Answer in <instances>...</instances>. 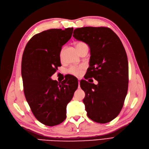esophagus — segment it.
I'll use <instances>...</instances> for the list:
<instances>
[{
	"instance_id": "1",
	"label": "esophagus",
	"mask_w": 149,
	"mask_h": 149,
	"mask_svg": "<svg viewBox=\"0 0 149 149\" xmlns=\"http://www.w3.org/2000/svg\"><path fill=\"white\" fill-rule=\"evenodd\" d=\"M78 85H79V88H80V82H79V79H78Z\"/></svg>"
}]
</instances>
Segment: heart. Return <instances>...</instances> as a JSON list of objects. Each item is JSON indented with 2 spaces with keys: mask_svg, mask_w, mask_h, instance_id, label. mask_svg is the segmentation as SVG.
Masks as SVG:
<instances>
[{
  "mask_svg": "<svg viewBox=\"0 0 149 149\" xmlns=\"http://www.w3.org/2000/svg\"><path fill=\"white\" fill-rule=\"evenodd\" d=\"M85 43L83 42H76L75 43V46L77 48L78 51L79 49L82 48L83 46L86 45ZM61 55V53H60V56ZM83 68V66L82 65H79V66H73L70 67V68L68 70V73L72 74V75H74V76H79L82 73V70Z\"/></svg>",
  "mask_w": 149,
  "mask_h": 149,
  "instance_id": "1",
  "label": "heart"
}]
</instances>
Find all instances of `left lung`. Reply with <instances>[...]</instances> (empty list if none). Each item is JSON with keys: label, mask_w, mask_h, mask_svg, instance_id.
I'll list each match as a JSON object with an SVG mask.
<instances>
[{"label": "left lung", "mask_w": 149, "mask_h": 149, "mask_svg": "<svg viewBox=\"0 0 149 149\" xmlns=\"http://www.w3.org/2000/svg\"><path fill=\"white\" fill-rule=\"evenodd\" d=\"M73 36L90 48L85 79L93 78L98 81L97 84L80 81L85 93L83 102L87 115L96 123H109L120 113L127 93L129 66L124 47L118 36L108 27L76 29Z\"/></svg>", "instance_id": "1"}]
</instances>
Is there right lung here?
Masks as SVG:
<instances>
[{"label":"right lung","instance_id":"add662e5","mask_svg":"<svg viewBox=\"0 0 149 149\" xmlns=\"http://www.w3.org/2000/svg\"><path fill=\"white\" fill-rule=\"evenodd\" d=\"M73 28L49 29L35 35L26 44L22 60L24 92L34 116L54 126L66 118V106L78 88V79L68 76L58 83L51 76L61 66L60 52Z\"/></svg>","mask_w":149,"mask_h":149}]
</instances>
